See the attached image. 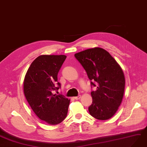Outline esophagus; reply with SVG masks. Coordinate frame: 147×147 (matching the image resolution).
Returning <instances> with one entry per match:
<instances>
[{
	"mask_svg": "<svg viewBox=\"0 0 147 147\" xmlns=\"http://www.w3.org/2000/svg\"><path fill=\"white\" fill-rule=\"evenodd\" d=\"M80 98H81V96H80V95H79V96H75V97H74V99H75V100H80Z\"/></svg>",
	"mask_w": 147,
	"mask_h": 147,
	"instance_id": "obj_1",
	"label": "esophagus"
}]
</instances>
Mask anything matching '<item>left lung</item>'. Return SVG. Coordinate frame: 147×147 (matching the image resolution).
I'll list each match as a JSON object with an SVG mask.
<instances>
[{
  "instance_id": "8db88e82",
  "label": "left lung",
  "mask_w": 147,
  "mask_h": 147,
  "mask_svg": "<svg viewBox=\"0 0 147 147\" xmlns=\"http://www.w3.org/2000/svg\"><path fill=\"white\" fill-rule=\"evenodd\" d=\"M75 57L85 70L92 91L89 113L99 120L112 117L121 105L125 88V77L120 65L111 54L100 47L81 51Z\"/></svg>"
}]
</instances>
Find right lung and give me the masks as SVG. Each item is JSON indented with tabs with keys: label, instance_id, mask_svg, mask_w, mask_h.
I'll use <instances>...</instances> for the list:
<instances>
[{
	"label": "right lung",
	"instance_id": "obj_1",
	"mask_svg": "<svg viewBox=\"0 0 147 147\" xmlns=\"http://www.w3.org/2000/svg\"><path fill=\"white\" fill-rule=\"evenodd\" d=\"M65 55H41L31 63L23 82L25 98L35 114L46 123L56 125L65 119L70 100L52 92L61 88L57 74Z\"/></svg>",
	"mask_w": 147,
	"mask_h": 147
}]
</instances>
